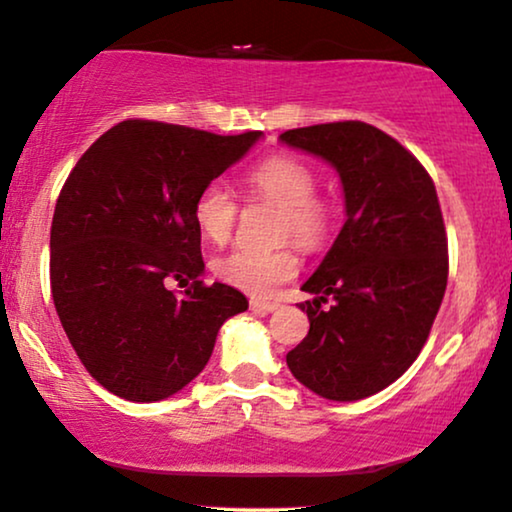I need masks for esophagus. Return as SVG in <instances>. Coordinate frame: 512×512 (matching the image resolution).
I'll return each instance as SVG.
<instances>
[{"label": "esophagus", "instance_id": "1", "mask_svg": "<svg viewBox=\"0 0 512 512\" xmlns=\"http://www.w3.org/2000/svg\"><path fill=\"white\" fill-rule=\"evenodd\" d=\"M249 307H251V312H254V314H261V317H265V314L275 312L279 305L277 303H263V300H251Z\"/></svg>", "mask_w": 512, "mask_h": 512}]
</instances>
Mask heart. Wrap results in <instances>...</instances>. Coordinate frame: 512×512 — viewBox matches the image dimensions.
Listing matches in <instances>:
<instances>
[{
	"instance_id": "heart-1",
	"label": "heart",
	"mask_w": 512,
	"mask_h": 512,
	"mask_svg": "<svg viewBox=\"0 0 512 512\" xmlns=\"http://www.w3.org/2000/svg\"><path fill=\"white\" fill-rule=\"evenodd\" d=\"M317 174L291 156H275L256 165L244 177L249 198L268 200L282 209L277 235L291 237L298 247L317 249L333 226L331 200L314 193ZM193 221L198 233L212 244H226L235 230L237 202L221 184H209L193 202ZM214 272L221 282L249 296L268 298L279 286L296 277L298 258L289 247L279 249H235L219 258Z\"/></svg>"
}]
</instances>
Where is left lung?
I'll return each mask as SVG.
<instances>
[{
	"instance_id": "left-lung-1",
	"label": "left lung",
	"mask_w": 512,
	"mask_h": 512,
	"mask_svg": "<svg viewBox=\"0 0 512 512\" xmlns=\"http://www.w3.org/2000/svg\"><path fill=\"white\" fill-rule=\"evenodd\" d=\"M279 142L335 167L347 214L303 284L314 293L300 303L310 333L286 366L321 398L359 401L412 366L443 303L447 235L436 186L408 149L361 121L286 130Z\"/></svg>"
}]
</instances>
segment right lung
<instances>
[{
  "label": "right lung",
  "mask_w": 512,
  "mask_h": 512,
  "mask_svg": "<svg viewBox=\"0 0 512 512\" xmlns=\"http://www.w3.org/2000/svg\"><path fill=\"white\" fill-rule=\"evenodd\" d=\"M261 137L123 121L67 177L51 226L53 303L76 356L111 394H177L207 366L223 321L249 307L233 286L202 284L193 202ZM174 281L192 282L181 299Z\"/></svg>",
  "instance_id": "1"
}]
</instances>
